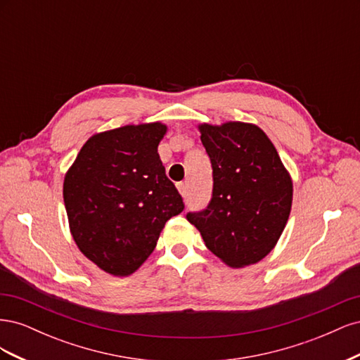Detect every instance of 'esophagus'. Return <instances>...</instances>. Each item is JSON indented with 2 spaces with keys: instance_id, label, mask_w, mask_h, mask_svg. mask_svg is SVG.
<instances>
[{
  "instance_id": "34e87169",
  "label": "esophagus",
  "mask_w": 360,
  "mask_h": 360,
  "mask_svg": "<svg viewBox=\"0 0 360 360\" xmlns=\"http://www.w3.org/2000/svg\"><path fill=\"white\" fill-rule=\"evenodd\" d=\"M177 188H179V191H180V193L183 195V197H186V195H188V183L186 181H180L177 184Z\"/></svg>"
}]
</instances>
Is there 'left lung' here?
Returning a JSON list of instances; mask_svg holds the SVG:
<instances>
[{
    "mask_svg": "<svg viewBox=\"0 0 360 360\" xmlns=\"http://www.w3.org/2000/svg\"><path fill=\"white\" fill-rule=\"evenodd\" d=\"M213 169L212 198L189 212L205 246L231 267L263 259L284 231L292 183L279 155L259 127L248 123L200 126Z\"/></svg>",
    "mask_w": 360,
    "mask_h": 360,
    "instance_id": "8db88e82",
    "label": "left lung"
}]
</instances>
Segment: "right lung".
Returning a JSON list of instances; mask_svg holds the SVG:
<instances>
[{"label":"right lung","mask_w":360,"mask_h":360,"mask_svg":"<svg viewBox=\"0 0 360 360\" xmlns=\"http://www.w3.org/2000/svg\"><path fill=\"white\" fill-rule=\"evenodd\" d=\"M160 123L123 126L91 136L64 179L70 231L102 270L127 276L153 252L165 222L184 202L167 177Z\"/></svg>","instance_id":"1"}]
</instances>
